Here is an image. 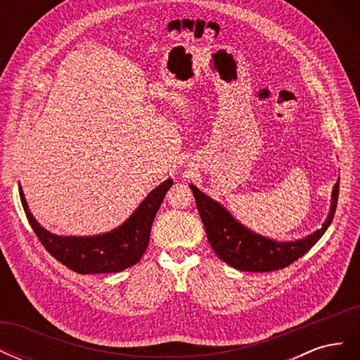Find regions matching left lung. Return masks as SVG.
Segmentation results:
<instances>
[{"label": "left lung", "mask_w": 360, "mask_h": 360, "mask_svg": "<svg viewBox=\"0 0 360 360\" xmlns=\"http://www.w3.org/2000/svg\"><path fill=\"white\" fill-rule=\"evenodd\" d=\"M210 246L222 261L242 271H274L290 266L317 243L330 226L340 193V180L332 191L329 214L321 228L294 242H278L257 234L238 222L225 207L189 184Z\"/></svg>", "instance_id": "1"}]
</instances>
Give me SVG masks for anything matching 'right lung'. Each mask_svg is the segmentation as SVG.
<instances>
[{"label": "right lung", "instance_id": "add662e5", "mask_svg": "<svg viewBox=\"0 0 360 360\" xmlns=\"http://www.w3.org/2000/svg\"><path fill=\"white\" fill-rule=\"evenodd\" d=\"M172 186L168 179L139 202L127 219L111 231L94 236H58L43 228L30 212L22 188L19 195L27 219L41 245L61 264L76 274H114L132 267L146 252L150 230L167 191Z\"/></svg>", "mask_w": 360, "mask_h": 360}]
</instances>
